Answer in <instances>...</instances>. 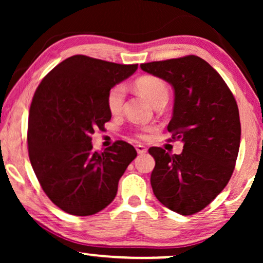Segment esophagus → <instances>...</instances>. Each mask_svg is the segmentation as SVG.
Returning a JSON list of instances; mask_svg holds the SVG:
<instances>
[{
    "label": "esophagus",
    "mask_w": 263,
    "mask_h": 263,
    "mask_svg": "<svg viewBox=\"0 0 263 263\" xmlns=\"http://www.w3.org/2000/svg\"><path fill=\"white\" fill-rule=\"evenodd\" d=\"M135 148H136V152H138L139 154H145L147 152V148L142 145H136Z\"/></svg>",
    "instance_id": "1"
}]
</instances>
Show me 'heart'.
<instances>
[{"label": "heart", "mask_w": 263, "mask_h": 263, "mask_svg": "<svg viewBox=\"0 0 263 263\" xmlns=\"http://www.w3.org/2000/svg\"><path fill=\"white\" fill-rule=\"evenodd\" d=\"M136 88L143 97H146L153 105L160 102H167L168 99V87L165 82L156 77H142L135 82ZM125 99V87L118 84L112 86L107 92L106 104L111 114H118L122 110ZM153 127H140L136 129L135 135L140 139H147L151 132H153Z\"/></svg>", "instance_id": "heart-1"}]
</instances>
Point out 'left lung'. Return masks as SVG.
Returning a JSON list of instances; mask_svg holds the SVG:
<instances>
[{
	"instance_id": "obj_1",
	"label": "left lung",
	"mask_w": 263,
	"mask_h": 263,
	"mask_svg": "<svg viewBox=\"0 0 263 263\" xmlns=\"http://www.w3.org/2000/svg\"><path fill=\"white\" fill-rule=\"evenodd\" d=\"M175 91L167 130L181 140V154L160 147L148 152L156 160L151 185L158 200L182 215L208 206L228 184L240 143L238 106L217 70L199 56L140 64Z\"/></svg>"
}]
</instances>
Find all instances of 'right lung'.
Segmentation results:
<instances>
[{"mask_svg":"<svg viewBox=\"0 0 263 263\" xmlns=\"http://www.w3.org/2000/svg\"><path fill=\"white\" fill-rule=\"evenodd\" d=\"M138 64L75 55L53 68L35 89L27 129L28 157L43 190L66 213L86 217L112 202L118 181L138 156L116 141L93 151L91 135L111 120L106 97Z\"/></svg>","mask_w":263,"mask_h":263,"instance_id":"add662e5","label":"right lung"}]
</instances>
